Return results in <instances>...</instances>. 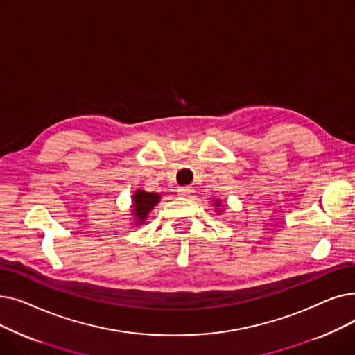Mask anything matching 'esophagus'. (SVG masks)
<instances>
[{"mask_svg":"<svg viewBox=\"0 0 355 355\" xmlns=\"http://www.w3.org/2000/svg\"><path fill=\"white\" fill-rule=\"evenodd\" d=\"M194 193V189L193 187H190V185H184V187H180L178 189V194L180 196H191Z\"/></svg>","mask_w":355,"mask_h":355,"instance_id":"obj_1","label":"esophagus"}]
</instances>
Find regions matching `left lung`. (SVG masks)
I'll return each instance as SVG.
<instances>
[{
	"instance_id": "1",
	"label": "left lung",
	"mask_w": 355,
	"mask_h": 355,
	"mask_svg": "<svg viewBox=\"0 0 355 355\" xmlns=\"http://www.w3.org/2000/svg\"><path fill=\"white\" fill-rule=\"evenodd\" d=\"M217 206H220V204H217Z\"/></svg>"
}]
</instances>
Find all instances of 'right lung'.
<instances>
[{
	"label": "right lung",
	"mask_w": 355,
	"mask_h": 355,
	"mask_svg": "<svg viewBox=\"0 0 355 355\" xmlns=\"http://www.w3.org/2000/svg\"><path fill=\"white\" fill-rule=\"evenodd\" d=\"M159 201V196L155 193H146V191H137L134 194V216L138 217V221L142 223L148 213L153 210V207Z\"/></svg>",
	"instance_id": "obj_1"
}]
</instances>
